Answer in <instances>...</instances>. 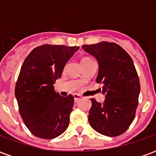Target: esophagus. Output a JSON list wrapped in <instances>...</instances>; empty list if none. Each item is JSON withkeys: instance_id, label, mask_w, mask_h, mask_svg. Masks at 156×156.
I'll return each mask as SVG.
<instances>
[{"instance_id": "esophagus-1", "label": "esophagus", "mask_w": 156, "mask_h": 156, "mask_svg": "<svg viewBox=\"0 0 156 156\" xmlns=\"http://www.w3.org/2000/svg\"><path fill=\"white\" fill-rule=\"evenodd\" d=\"M73 98H74V101L77 102L78 99L81 98V95L78 94H73Z\"/></svg>"}]
</instances>
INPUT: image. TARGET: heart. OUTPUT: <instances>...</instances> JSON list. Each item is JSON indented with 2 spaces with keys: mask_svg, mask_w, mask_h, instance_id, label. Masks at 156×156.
Returning <instances> with one entry per match:
<instances>
[{
  "mask_svg": "<svg viewBox=\"0 0 156 156\" xmlns=\"http://www.w3.org/2000/svg\"><path fill=\"white\" fill-rule=\"evenodd\" d=\"M88 60H91V58H83L82 59L81 62H86V61H88Z\"/></svg>",
  "mask_w": 156,
  "mask_h": 156,
  "instance_id": "heart-1",
  "label": "heart"
}]
</instances>
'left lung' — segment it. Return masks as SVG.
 <instances>
[{"instance_id":"8db88e82","label":"left lung","mask_w":156,"mask_h":156,"mask_svg":"<svg viewBox=\"0 0 156 156\" xmlns=\"http://www.w3.org/2000/svg\"><path fill=\"white\" fill-rule=\"evenodd\" d=\"M83 48L98 62L97 83H102L105 100L91 98L88 121L98 133L109 137L120 135L135 117L140 91V79L130 56L115 42L83 45Z\"/></svg>"}]
</instances>
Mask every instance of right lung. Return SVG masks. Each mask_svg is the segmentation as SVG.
I'll return each mask as SVG.
<instances>
[{"label": "right lung", "instance_id": "add662e5", "mask_svg": "<svg viewBox=\"0 0 156 156\" xmlns=\"http://www.w3.org/2000/svg\"><path fill=\"white\" fill-rule=\"evenodd\" d=\"M78 48L41 45L29 53L22 64L15 95L22 120L37 137L51 140L68 127L73 96H60L53 84Z\"/></svg>", "mask_w": 156, "mask_h": 156}]
</instances>
